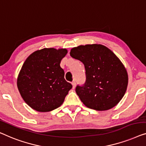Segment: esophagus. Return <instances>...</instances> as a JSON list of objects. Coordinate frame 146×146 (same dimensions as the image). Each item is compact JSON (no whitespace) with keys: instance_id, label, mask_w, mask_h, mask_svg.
<instances>
[{"instance_id":"1","label":"esophagus","mask_w":146,"mask_h":146,"mask_svg":"<svg viewBox=\"0 0 146 146\" xmlns=\"http://www.w3.org/2000/svg\"><path fill=\"white\" fill-rule=\"evenodd\" d=\"M72 85H73V88H75V86H76V81H75V80H73V81H72Z\"/></svg>"}]
</instances>
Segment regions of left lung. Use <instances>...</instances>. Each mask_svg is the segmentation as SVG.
Returning <instances> with one entry per match:
<instances>
[{
	"label": "left lung",
	"mask_w": 146,
	"mask_h": 146,
	"mask_svg": "<svg viewBox=\"0 0 146 146\" xmlns=\"http://www.w3.org/2000/svg\"><path fill=\"white\" fill-rule=\"evenodd\" d=\"M70 55L84 64L86 80L75 91L87 107L96 110L113 108L124 96L128 86V73L116 55L100 44L79 46Z\"/></svg>",
	"instance_id": "1"
}]
</instances>
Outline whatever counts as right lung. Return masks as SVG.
Wrapping results in <instances>:
<instances>
[{"label": "right lung", "mask_w": 146, "mask_h": 146, "mask_svg": "<svg viewBox=\"0 0 146 146\" xmlns=\"http://www.w3.org/2000/svg\"><path fill=\"white\" fill-rule=\"evenodd\" d=\"M67 53L65 49L44 48L32 53L24 63L17 86L24 101L33 109L52 111L64 101L72 88L60 67Z\"/></svg>", "instance_id": "add662e5"}]
</instances>
